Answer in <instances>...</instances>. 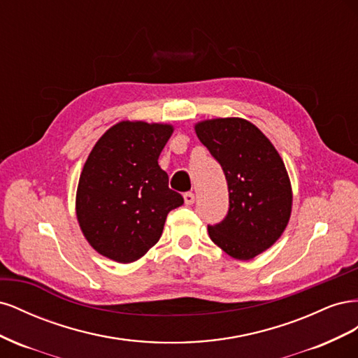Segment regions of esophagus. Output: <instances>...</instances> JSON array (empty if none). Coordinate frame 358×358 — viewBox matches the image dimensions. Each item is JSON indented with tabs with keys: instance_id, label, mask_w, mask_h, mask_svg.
I'll return each mask as SVG.
<instances>
[{
	"instance_id": "obj_1",
	"label": "esophagus",
	"mask_w": 358,
	"mask_h": 358,
	"mask_svg": "<svg viewBox=\"0 0 358 358\" xmlns=\"http://www.w3.org/2000/svg\"><path fill=\"white\" fill-rule=\"evenodd\" d=\"M183 200H185L187 206H191L194 201H196V196H194L192 192H185V196H183Z\"/></svg>"
}]
</instances>
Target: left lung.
<instances>
[{
  "instance_id": "8db88e82",
  "label": "left lung",
  "mask_w": 358,
  "mask_h": 358,
  "mask_svg": "<svg viewBox=\"0 0 358 358\" xmlns=\"http://www.w3.org/2000/svg\"><path fill=\"white\" fill-rule=\"evenodd\" d=\"M196 133L229 185V213L208 225L210 239L230 257L251 259L272 246L289 221L292 192L284 161L242 117L209 119L196 125Z\"/></svg>"
}]
</instances>
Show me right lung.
I'll return each instance as SVG.
<instances>
[{
  "label": "right lung",
  "mask_w": 358,
  "mask_h": 358,
  "mask_svg": "<svg viewBox=\"0 0 358 358\" xmlns=\"http://www.w3.org/2000/svg\"><path fill=\"white\" fill-rule=\"evenodd\" d=\"M173 133L167 124L122 121L100 137L80 173L76 215L86 241L117 263L143 257L183 204L158 166Z\"/></svg>",
  "instance_id": "1"
}]
</instances>
